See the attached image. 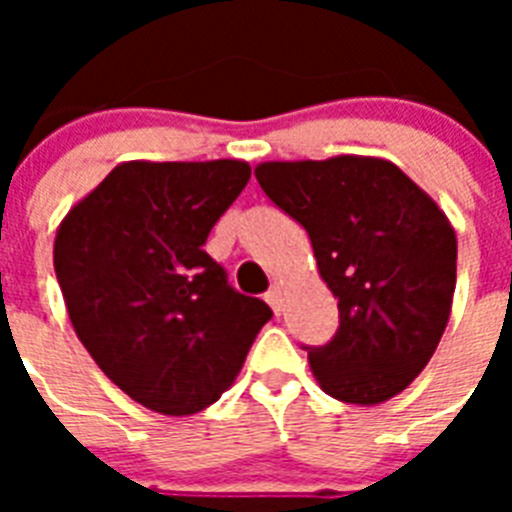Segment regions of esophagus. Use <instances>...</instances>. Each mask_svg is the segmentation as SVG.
<instances>
[{
  "instance_id": "esophagus-1",
  "label": "esophagus",
  "mask_w": 512,
  "mask_h": 512,
  "mask_svg": "<svg viewBox=\"0 0 512 512\" xmlns=\"http://www.w3.org/2000/svg\"><path fill=\"white\" fill-rule=\"evenodd\" d=\"M265 300H268V305L273 308V313L279 316L281 308H284V292H281V284H273L271 289H268V295H265Z\"/></svg>"
}]
</instances>
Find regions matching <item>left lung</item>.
<instances>
[{
  "mask_svg": "<svg viewBox=\"0 0 512 512\" xmlns=\"http://www.w3.org/2000/svg\"><path fill=\"white\" fill-rule=\"evenodd\" d=\"M255 177L308 231L337 297V335L308 348L321 390L358 406L398 396L436 353L452 313L457 236L444 209L380 156L263 162Z\"/></svg>",
  "mask_w": 512,
  "mask_h": 512,
  "instance_id": "8db88e82",
  "label": "left lung"
}]
</instances>
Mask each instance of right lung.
Listing matches in <instances>:
<instances>
[{
  "label": "right lung",
  "instance_id": "right-lung-1",
  "mask_svg": "<svg viewBox=\"0 0 512 512\" xmlns=\"http://www.w3.org/2000/svg\"><path fill=\"white\" fill-rule=\"evenodd\" d=\"M249 175L239 159L122 162L60 220L52 263L71 327L146 409L215 404L273 316L201 249Z\"/></svg>",
  "mask_w": 512,
  "mask_h": 512
}]
</instances>
